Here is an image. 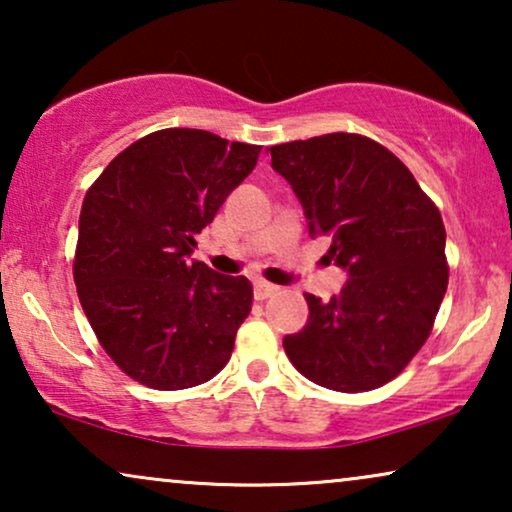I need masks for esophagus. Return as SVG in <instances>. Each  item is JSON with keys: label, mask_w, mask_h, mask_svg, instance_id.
<instances>
[{"label": "esophagus", "mask_w": 512, "mask_h": 512, "mask_svg": "<svg viewBox=\"0 0 512 512\" xmlns=\"http://www.w3.org/2000/svg\"><path fill=\"white\" fill-rule=\"evenodd\" d=\"M275 293H277V286L275 284L263 282V279H256V282H254V296H256V300H265V298L275 296Z\"/></svg>", "instance_id": "1"}]
</instances>
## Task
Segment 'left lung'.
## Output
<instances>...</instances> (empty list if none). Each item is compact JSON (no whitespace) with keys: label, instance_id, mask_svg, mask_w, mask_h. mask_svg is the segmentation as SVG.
<instances>
[{"label":"left lung","instance_id":"8db88e82","mask_svg":"<svg viewBox=\"0 0 512 512\" xmlns=\"http://www.w3.org/2000/svg\"><path fill=\"white\" fill-rule=\"evenodd\" d=\"M310 235L347 272L338 296L305 293L310 317L286 335L293 366L319 387L370 391L408 366L447 291L445 226L412 172L382 144L333 132L270 146Z\"/></svg>","mask_w":512,"mask_h":512}]
</instances>
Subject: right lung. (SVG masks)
Returning <instances> with one entry per match:
<instances>
[{
	"label": "right lung",
	"mask_w": 512,
	"mask_h": 512,
	"mask_svg": "<svg viewBox=\"0 0 512 512\" xmlns=\"http://www.w3.org/2000/svg\"><path fill=\"white\" fill-rule=\"evenodd\" d=\"M258 153L207 130H158L118 153L83 198L76 291L104 352L139 384L188 389L228 363L251 284L191 254Z\"/></svg>",
	"instance_id": "obj_1"
}]
</instances>
